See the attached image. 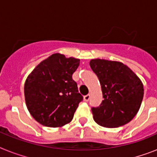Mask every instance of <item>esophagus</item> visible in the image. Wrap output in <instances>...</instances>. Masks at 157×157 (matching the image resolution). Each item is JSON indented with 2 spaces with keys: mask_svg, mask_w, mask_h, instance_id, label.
Segmentation results:
<instances>
[{
  "mask_svg": "<svg viewBox=\"0 0 157 157\" xmlns=\"http://www.w3.org/2000/svg\"><path fill=\"white\" fill-rule=\"evenodd\" d=\"M90 94H86V95L84 96V100L86 101V102L90 100Z\"/></svg>",
  "mask_w": 157,
  "mask_h": 157,
  "instance_id": "1",
  "label": "esophagus"
}]
</instances>
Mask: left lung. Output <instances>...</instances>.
<instances>
[{
  "mask_svg": "<svg viewBox=\"0 0 157 157\" xmlns=\"http://www.w3.org/2000/svg\"><path fill=\"white\" fill-rule=\"evenodd\" d=\"M90 66L100 82L103 98L92 108L94 120L106 128L129 123L139 112L144 98V85L139 77L121 62L91 59Z\"/></svg>",
  "mask_w": 157,
  "mask_h": 157,
  "instance_id": "1",
  "label": "left lung"
}]
</instances>
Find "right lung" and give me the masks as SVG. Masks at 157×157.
Listing matches in <instances>:
<instances>
[{"label": "right lung", "instance_id": "add662e5", "mask_svg": "<svg viewBox=\"0 0 157 157\" xmlns=\"http://www.w3.org/2000/svg\"><path fill=\"white\" fill-rule=\"evenodd\" d=\"M79 65V59L57 53L40 62L28 75L24 84L26 105L40 124L56 128L71 121L83 99L72 80Z\"/></svg>", "mask_w": 157, "mask_h": 157}]
</instances>
